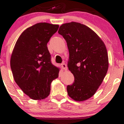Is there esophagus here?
<instances>
[{
    "mask_svg": "<svg viewBox=\"0 0 124 124\" xmlns=\"http://www.w3.org/2000/svg\"><path fill=\"white\" fill-rule=\"evenodd\" d=\"M62 69L65 70H67V66H66V65L65 64H62Z\"/></svg>",
    "mask_w": 124,
    "mask_h": 124,
    "instance_id": "34e87169",
    "label": "esophagus"
}]
</instances>
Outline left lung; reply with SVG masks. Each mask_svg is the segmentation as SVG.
<instances>
[{
	"label": "left lung",
	"instance_id": "left-lung-1",
	"mask_svg": "<svg viewBox=\"0 0 124 124\" xmlns=\"http://www.w3.org/2000/svg\"><path fill=\"white\" fill-rule=\"evenodd\" d=\"M58 33L67 43L68 67L74 82L67 86L68 94L76 101L92 97L105 78L108 68L107 49L101 38L85 25L71 22L60 27Z\"/></svg>",
	"mask_w": 124,
	"mask_h": 124
}]
</instances>
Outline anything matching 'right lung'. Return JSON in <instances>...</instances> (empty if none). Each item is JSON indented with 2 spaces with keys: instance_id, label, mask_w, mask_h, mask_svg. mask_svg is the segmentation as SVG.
Wrapping results in <instances>:
<instances>
[{
  "instance_id": "add662e5",
  "label": "right lung",
  "mask_w": 124,
  "mask_h": 124,
  "mask_svg": "<svg viewBox=\"0 0 124 124\" xmlns=\"http://www.w3.org/2000/svg\"><path fill=\"white\" fill-rule=\"evenodd\" d=\"M59 27L44 22L28 27L18 39L12 51L10 63L14 79L31 99L49 96L51 82L59 76L60 69L51 63L47 46Z\"/></svg>"
}]
</instances>
